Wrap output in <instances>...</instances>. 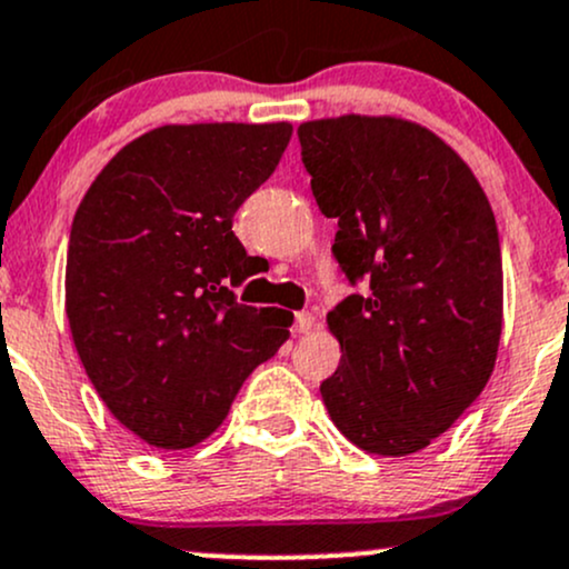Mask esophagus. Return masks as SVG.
I'll return each instance as SVG.
<instances>
[{"label": "esophagus", "instance_id": "obj_1", "mask_svg": "<svg viewBox=\"0 0 569 569\" xmlns=\"http://www.w3.org/2000/svg\"><path fill=\"white\" fill-rule=\"evenodd\" d=\"M316 329V316L313 313H297L295 316V332L308 335Z\"/></svg>", "mask_w": 569, "mask_h": 569}]
</instances>
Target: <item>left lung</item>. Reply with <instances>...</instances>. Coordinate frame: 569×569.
I'll list each match as a JSON object with an SVG mask.
<instances>
[{
    "label": "left lung",
    "instance_id": "1",
    "mask_svg": "<svg viewBox=\"0 0 569 569\" xmlns=\"http://www.w3.org/2000/svg\"><path fill=\"white\" fill-rule=\"evenodd\" d=\"M310 189L337 218L335 259L365 278L327 316L340 367L329 418L378 457L427 448L489 383L502 335V253L478 178L427 127L340 116L297 129Z\"/></svg>",
    "mask_w": 569,
    "mask_h": 569
}]
</instances>
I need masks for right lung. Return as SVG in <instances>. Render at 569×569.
<instances>
[{
	"instance_id": "obj_1",
	"label": "right lung",
	"mask_w": 569,
	"mask_h": 569,
	"mask_svg": "<svg viewBox=\"0 0 569 569\" xmlns=\"http://www.w3.org/2000/svg\"><path fill=\"white\" fill-rule=\"evenodd\" d=\"M291 123H170L123 146L74 213L67 318L86 376L142 442L213 435L295 316L251 308L232 218L278 167Z\"/></svg>"
}]
</instances>
